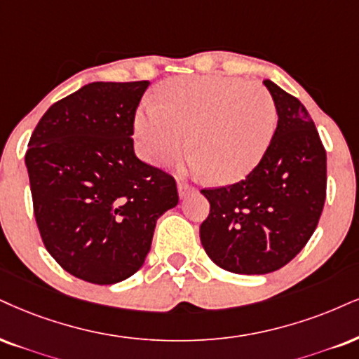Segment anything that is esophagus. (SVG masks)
<instances>
[{"mask_svg": "<svg viewBox=\"0 0 359 359\" xmlns=\"http://www.w3.org/2000/svg\"><path fill=\"white\" fill-rule=\"evenodd\" d=\"M194 191V187H191V184L188 183V181H180L178 183V193L181 198H187L189 193Z\"/></svg>", "mask_w": 359, "mask_h": 359, "instance_id": "1", "label": "esophagus"}]
</instances>
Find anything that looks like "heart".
I'll list each match as a JSON object with an SVG mask.
<instances>
[{
  "mask_svg": "<svg viewBox=\"0 0 359 359\" xmlns=\"http://www.w3.org/2000/svg\"><path fill=\"white\" fill-rule=\"evenodd\" d=\"M158 103L135 119L143 158L165 163L183 151L189 133L191 168L218 184L250 175L271 144L276 106L259 83L226 74L178 76L163 81Z\"/></svg>",
  "mask_w": 359,
  "mask_h": 359,
  "instance_id": "1",
  "label": "heart"
}]
</instances>
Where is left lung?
<instances>
[{
  "instance_id": "left-lung-1",
  "label": "left lung",
  "mask_w": 359,
  "mask_h": 359,
  "mask_svg": "<svg viewBox=\"0 0 359 359\" xmlns=\"http://www.w3.org/2000/svg\"><path fill=\"white\" fill-rule=\"evenodd\" d=\"M278 126L245 180L205 188L201 245L219 268L266 274L290 263L315 233L326 200V149L302 101L269 79Z\"/></svg>"
}]
</instances>
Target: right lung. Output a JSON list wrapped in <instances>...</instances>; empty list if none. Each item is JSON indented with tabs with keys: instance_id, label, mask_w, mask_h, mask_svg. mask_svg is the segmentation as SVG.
Instances as JSON below:
<instances>
[{
	"instance_id": "add662e5",
	"label": "right lung",
	"mask_w": 359,
	"mask_h": 359,
	"mask_svg": "<svg viewBox=\"0 0 359 359\" xmlns=\"http://www.w3.org/2000/svg\"><path fill=\"white\" fill-rule=\"evenodd\" d=\"M149 81L83 86L50 106L25 161L44 248L73 276L119 283L143 266L176 181L135 154V114Z\"/></svg>"
}]
</instances>
